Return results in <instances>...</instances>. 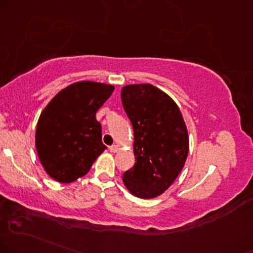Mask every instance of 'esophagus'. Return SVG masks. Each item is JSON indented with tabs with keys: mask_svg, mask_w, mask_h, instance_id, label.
I'll use <instances>...</instances> for the list:
<instances>
[{
	"mask_svg": "<svg viewBox=\"0 0 253 253\" xmlns=\"http://www.w3.org/2000/svg\"><path fill=\"white\" fill-rule=\"evenodd\" d=\"M118 150H120V146H118V145L115 144V145H111L110 146V151L111 152H117Z\"/></svg>",
	"mask_w": 253,
	"mask_h": 253,
	"instance_id": "esophagus-1",
	"label": "esophagus"
}]
</instances>
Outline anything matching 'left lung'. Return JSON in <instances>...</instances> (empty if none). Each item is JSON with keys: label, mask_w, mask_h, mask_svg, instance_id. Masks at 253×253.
<instances>
[{"label": "left lung", "mask_w": 253, "mask_h": 253, "mask_svg": "<svg viewBox=\"0 0 253 253\" xmlns=\"http://www.w3.org/2000/svg\"><path fill=\"white\" fill-rule=\"evenodd\" d=\"M122 104L133 129L136 163L123 174L130 193L161 196L178 177L189 154V135L178 105L152 84L122 88Z\"/></svg>", "instance_id": "1"}]
</instances>
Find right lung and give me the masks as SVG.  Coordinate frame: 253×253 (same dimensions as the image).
<instances>
[{
	"label": "right lung",
	"mask_w": 253,
	"mask_h": 253,
	"mask_svg": "<svg viewBox=\"0 0 253 253\" xmlns=\"http://www.w3.org/2000/svg\"><path fill=\"white\" fill-rule=\"evenodd\" d=\"M111 84L81 81L62 89L41 112L35 145L52 179L71 183L88 173L107 149L96 112L110 97Z\"/></svg>",
	"instance_id": "right-lung-1"
}]
</instances>
